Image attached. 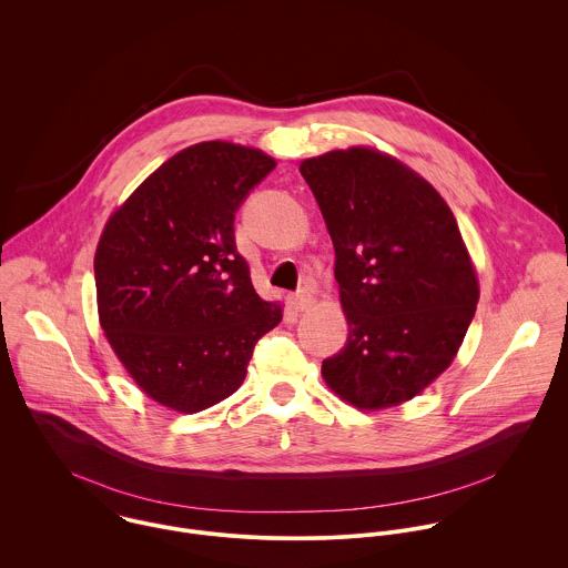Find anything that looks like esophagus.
<instances>
[{"mask_svg":"<svg viewBox=\"0 0 568 568\" xmlns=\"http://www.w3.org/2000/svg\"><path fill=\"white\" fill-rule=\"evenodd\" d=\"M313 295L311 293H306V291H302V293H295V295H291L288 297V304H291V308L295 311V313H304V311H308L311 306H313Z\"/></svg>","mask_w":568,"mask_h":568,"instance_id":"1","label":"esophagus"}]
</instances>
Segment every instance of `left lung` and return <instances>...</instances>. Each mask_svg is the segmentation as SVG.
<instances>
[{"mask_svg":"<svg viewBox=\"0 0 568 568\" xmlns=\"http://www.w3.org/2000/svg\"><path fill=\"white\" fill-rule=\"evenodd\" d=\"M334 244L347 341L322 365L345 403L410 400L455 358L479 302L457 221L437 190L372 149L300 165Z\"/></svg>","mask_w":568,"mask_h":568,"instance_id":"left-lung-1","label":"left lung"}]
</instances>
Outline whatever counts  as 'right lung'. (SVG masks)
Segmentation results:
<instances>
[{
    "instance_id": "1",
    "label": "right lung",
    "mask_w": 568,
    "mask_h": 568,
    "mask_svg": "<svg viewBox=\"0 0 568 568\" xmlns=\"http://www.w3.org/2000/svg\"><path fill=\"white\" fill-rule=\"evenodd\" d=\"M275 168L255 149L203 142L160 165L109 219L93 275L100 325L160 405L196 413L232 396L255 343L282 322L260 300L234 221Z\"/></svg>"
}]
</instances>
